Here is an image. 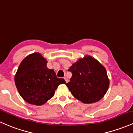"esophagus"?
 <instances>
[{"label":"esophagus","instance_id":"esophagus-1","mask_svg":"<svg viewBox=\"0 0 133 133\" xmlns=\"http://www.w3.org/2000/svg\"><path fill=\"white\" fill-rule=\"evenodd\" d=\"M64 79H65V82H66V83H67V82H68V78H67L66 77H64Z\"/></svg>","mask_w":133,"mask_h":133}]
</instances>
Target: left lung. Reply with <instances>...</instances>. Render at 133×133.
Returning <instances> with one entry per match:
<instances>
[{"label":"left lung","mask_w":133,"mask_h":133,"mask_svg":"<svg viewBox=\"0 0 133 133\" xmlns=\"http://www.w3.org/2000/svg\"><path fill=\"white\" fill-rule=\"evenodd\" d=\"M70 81L66 84L75 98L84 103L101 99L107 92L109 80L105 67L89 56L79 59L70 67Z\"/></svg>","instance_id":"obj_1"}]
</instances>
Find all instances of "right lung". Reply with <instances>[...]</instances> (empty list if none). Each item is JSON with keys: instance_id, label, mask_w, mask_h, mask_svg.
Masks as SVG:
<instances>
[{"instance_id": "right-lung-1", "label": "right lung", "mask_w": 133, "mask_h": 133, "mask_svg": "<svg viewBox=\"0 0 133 133\" xmlns=\"http://www.w3.org/2000/svg\"><path fill=\"white\" fill-rule=\"evenodd\" d=\"M48 61L38 52L28 55L19 65L15 81L19 95L30 104L42 105L55 95L58 85L65 84L53 70L47 67Z\"/></svg>"}]
</instances>
